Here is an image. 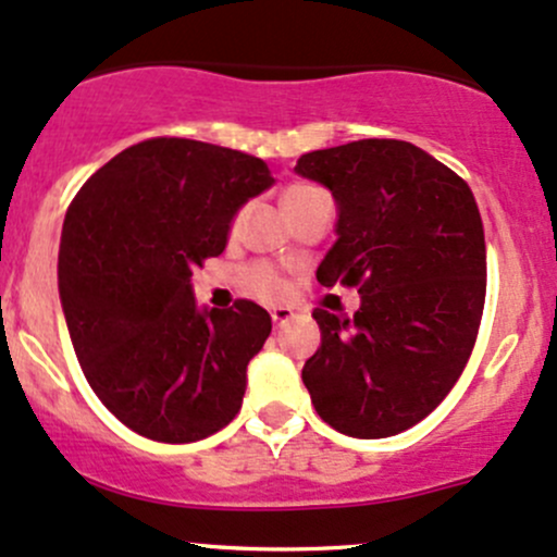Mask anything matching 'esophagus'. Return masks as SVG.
<instances>
[{
    "label": "esophagus",
    "mask_w": 557,
    "mask_h": 557,
    "mask_svg": "<svg viewBox=\"0 0 557 557\" xmlns=\"http://www.w3.org/2000/svg\"><path fill=\"white\" fill-rule=\"evenodd\" d=\"M271 319H273V326L281 329V326L289 324L292 319H295V310H292V308H273Z\"/></svg>",
    "instance_id": "34e87169"
}]
</instances>
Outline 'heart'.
Returning <instances> with one entry per match:
<instances>
[{"instance_id": "b5f03b06", "label": "heart", "mask_w": 557, "mask_h": 557, "mask_svg": "<svg viewBox=\"0 0 557 557\" xmlns=\"http://www.w3.org/2000/svg\"><path fill=\"white\" fill-rule=\"evenodd\" d=\"M310 190H313V188H302V185H295V188L286 190L284 199H281V205L289 207L292 201L302 199V196H308ZM244 281H247L249 289H252L255 295H260L262 300H281V297L286 295L284 278H281L271 265H252L247 273H244Z\"/></svg>"}]
</instances>
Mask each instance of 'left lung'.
Here are the masks:
<instances>
[{"label":"left lung","instance_id":"left-lung-1","mask_svg":"<svg viewBox=\"0 0 557 557\" xmlns=\"http://www.w3.org/2000/svg\"><path fill=\"white\" fill-rule=\"evenodd\" d=\"M332 190L337 223L319 284L358 286L352 319L313 310L321 345L302 382L326 424L387 438L448 396L486 300V242L468 183L404 140H356L297 159Z\"/></svg>","mask_w":557,"mask_h":557}]
</instances>
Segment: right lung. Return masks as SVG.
Instances as JSON below:
<instances>
[{"label":"right lung","mask_w":557,"mask_h":557,"mask_svg":"<svg viewBox=\"0 0 557 557\" xmlns=\"http://www.w3.org/2000/svg\"><path fill=\"white\" fill-rule=\"evenodd\" d=\"M276 183L233 148L153 137L116 153L65 212L58 292L89 387L119 422L190 444L242 409L271 315L194 300L196 268L223 255L233 218Z\"/></svg>","instance_id":"1"}]
</instances>
